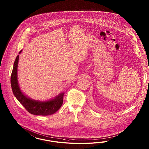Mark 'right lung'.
Wrapping results in <instances>:
<instances>
[{
	"label": "right lung",
	"instance_id": "obj_1",
	"mask_svg": "<svg viewBox=\"0 0 149 149\" xmlns=\"http://www.w3.org/2000/svg\"><path fill=\"white\" fill-rule=\"evenodd\" d=\"M22 51L21 50L19 54H21ZM18 60L19 55L16 57L15 61L11 76V85L15 97L29 113L33 115L47 116L56 113L63 104L64 93H61L54 98L46 101L31 99L24 95L21 90L18 84L17 79Z\"/></svg>",
	"mask_w": 149,
	"mask_h": 149
}]
</instances>
